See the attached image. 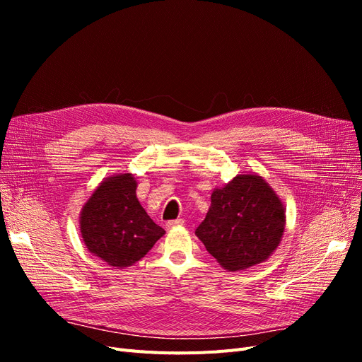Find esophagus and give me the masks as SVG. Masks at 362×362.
Instances as JSON below:
<instances>
[{
  "mask_svg": "<svg viewBox=\"0 0 362 362\" xmlns=\"http://www.w3.org/2000/svg\"><path fill=\"white\" fill-rule=\"evenodd\" d=\"M182 225H184L182 218H177V221H169V222H166V228H168V229H173V228H178V226H182Z\"/></svg>",
  "mask_w": 362,
  "mask_h": 362,
  "instance_id": "34e87169",
  "label": "esophagus"
}]
</instances>
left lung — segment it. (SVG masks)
<instances>
[{
  "instance_id": "left-lung-1",
  "label": "left lung",
  "mask_w": 362,
  "mask_h": 362,
  "mask_svg": "<svg viewBox=\"0 0 362 362\" xmlns=\"http://www.w3.org/2000/svg\"><path fill=\"white\" fill-rule=\"evenodd\" d=\"M284 229V202L264 178L247 172L213 190L194 234L218 264L237 272L266 261L278 249Z\"/></svg>"
}]
</instances>
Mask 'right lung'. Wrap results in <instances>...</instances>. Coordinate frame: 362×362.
Listing matches in <instances>:
<instances>
[{
	"label": "right lung",
	"mask_w": 362,
	"mask_h": 362,
	"mask_svg": "<svg viewBox=\"0 0 362 362\" xmlns=\"http://www.w3.org/2000/svg\"><path fill=\"white\" fill-rule=\"evenodd\" d=\"M136 190L133 173L112 175L100 182L80 213L87 250L116 269L133 266L164 234L140 205Z\"/></svg>",
	"instance_id": "obj_1"
}]
</instances>
